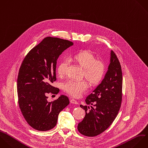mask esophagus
Here are the masks:
<instances>
[{"label":"esophagus","mask_w":148,"mask_h":148,"mask_svg":"<svg viewBox=\"0 0 148 148\" xmlns=\"http://www.w3.org/2000/svg\"><path fill=\"white\" fill-rule=\"evenodd\" d=\"M70 102L71 103H73V104H78V102L74 99H70Z\"/></svg>","instance_id":"34e87169"}]
</instances>
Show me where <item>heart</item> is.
Masks as SVG:
<instances>
[{
	"mask_svg": "<svg viewBox=\"0 0 148 148\" xmlns=\"http://www.w3.org/2000/svg\"><path fill=\"white\" fill-rule=\"evenodd\" d=\"M72 61L83 69V76L92 86L98 84L102 80L105 73V64L102 60H97L96 56L90 50H83L74 55ZM68 61H61L58 65L57 71L61 76L66 73ZM88 87V84L84 80H69L63 86L64 91L68 94L79 97Z\"/></svg>",
	"mask_w": 148,
	"mask_h": 148,
	"instance_id": "1",
	"label": "heart"
}]
</instances>
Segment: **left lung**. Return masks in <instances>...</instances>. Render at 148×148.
Returning <instances> with one entry per match:
<instances>
[{
  "label": "left lung",
  "mask_w": 148,
  "mask_h": 148,
  "mask_svg": "<svg viewBox=\"0 0 148 148\" xmlns=\"http://www.w3.org/2000/svg\"><path fill=\"white\" fill-rule=\"evenodd\" d=\"M122 71L120 62L112 50L110 64L104 79L85 99L87 105L80 106L86 115L78 124L77 130L87 136H97L113 123L120 110L122 100ZM89 110H88V109Z\"/></svg>",
  "instance_id": "left-lung-1"
}]
</instances>
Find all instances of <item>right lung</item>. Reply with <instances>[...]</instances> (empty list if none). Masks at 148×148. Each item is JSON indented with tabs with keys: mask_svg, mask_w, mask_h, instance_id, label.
Masks as SVG:
<instances>
[{
	"mask_svg": "<svg viewBox=\"0 0 148 148\" xmlns=\"http://www.w3.org/2000/svg\"><path fill=\"white\" fill-rule=\"evenodd\" d=\"M73 45L68 40L47 37L27 54L21 64L17 79L18 104L27 123L36 130L53 128L60 112L69 103L64 95L49 102L47 94L59 92V88L51 85L57 79V60Z\"/></svg>",
	"mask_w": 148,
	"mask_h": 148,
	"instance_id": "obj_1",
	"label": "right lung"
}]
</instances>
